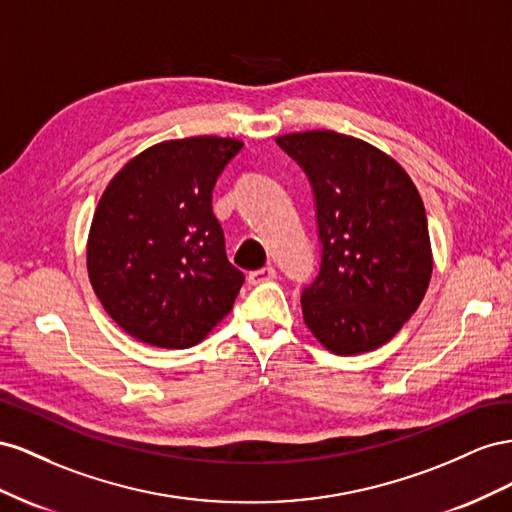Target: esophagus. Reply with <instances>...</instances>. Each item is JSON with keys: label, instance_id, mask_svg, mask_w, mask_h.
Returning a JSON list of instances; mask_svg holds the SVG:
<instances>
[{"label": "esophagus", "instance_id": "esophagus-1", "mask_svg": "<svg viewBox=\"0 0 512 512\" xmlns=\"http://www.w3.org/2000/svg\"><path fill=\"white\" fill-rule=\"evenodd\" d=\"M276 276V270L272 266H266L261 270H253L251 274H248V283L251 285H259V283H266V281H272Z\"/></svg>", "mask_w": 512, "mask_h": 512}]
</instances>
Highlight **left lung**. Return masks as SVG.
I'll use <instances>...</instances> for the list:
<instances>
[{"label":"left lung","instance_id":"left-lung-1","mask_svg":"<svg viewBox=\"0 0 512 512\" xmlns=\"http://www.w3.org/2000/svg\"><path fill=\"white\" fill-rule=\"evenodd\" d=\"M311 182L321 261L302 289L304 324L332 354L388 343L431 281L427 214L410 175L360 139L309 130L276 137Z\"/></svg>","mask_w":512,"mask_h":512}]
</instances>
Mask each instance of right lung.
I'll return each mask as SVG.
<instances>
[{
	"mask_svg": "<svg viewBox=\"0 0 512 512\" xmlns=\"http://www.w3.org/2000/svg\"><path fill=\"white\" fill-rule=\"evenodd\" d=\"M242 141L158 143L115 175L87 240V272L105 311L130 337L165 349L206 339L240 294L212 191Z\"/></svg>",
	"mask_w": 512,
	"mask_h": 512,
	"instance_id": "obj_1",
	"label": "right lung"
}]
</instances>
